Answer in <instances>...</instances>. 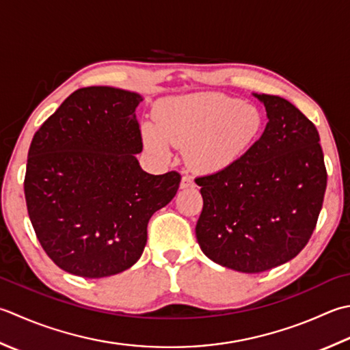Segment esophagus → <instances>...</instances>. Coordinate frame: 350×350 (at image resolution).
Masks as SVG:
<instances>
[{"mask_svg": "<svg viewBox=\"0 0 350 350\" xmlns=\"http://www.w3.org/2000/svg\"><path fill=\"white\" fill-rule=\"evenodd\" d=\"M194 187H196V183H194L193 179H191V177H188V176H183V177H182V180H180V188H182V189L194 188Z\"/></svg>", "mask_w": 350, "mask_h": 350, "instance_id": "obj_1", "label": "esophagus"}]
</instances>
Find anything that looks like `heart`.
<instances>
[{"instance_id": "b5f03b06", "label": "heart", "mask_w": 350, "mask_h": 350, "mask_svg": "<svg viewBox=\"0 0 350 350\" xmlns=\"http://www.w3.org/2000/svg\"><path fill=\"white\" fill-rule=\"evenodd\" d=\"M156 127L142 126V139L154 156H170L167 144L185 148L197 173L215 174L230 168L261 136L264 115L256 106L220 92H197L161 101Z\"/></svg>"}]
</instances>
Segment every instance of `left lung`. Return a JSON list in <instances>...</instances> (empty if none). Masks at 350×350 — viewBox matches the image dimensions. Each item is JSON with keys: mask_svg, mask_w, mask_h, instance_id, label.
I'll return each mask as SVG.
<instances>
[{"mask_svg": "<svg viewBox=\"0 0 350 350\" xmlns=\"http://www.w3.org/2000/svg\"><path fill=\"white\" fill-rule=\"evenodd\" d=\"M253 95L269 118L261 138L230 168L196 179L203 197L198 245L211 261L241 273L299 255L316 229L327 180L316 126L285 98Z\"/></svg>", "mask_w": 350, "mask_h": 350, "instance_id": "1", "label": "left lung"}]
</instances>
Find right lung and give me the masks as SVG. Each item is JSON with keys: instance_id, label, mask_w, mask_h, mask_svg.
<instances>
[{"instance_id": "add662e5", "label": "right lung", "mask_w": 350, "mask_h": 350, "mask_svg": "<svg viewBox=\"0 0 350 350\" xmlns=\"http://www.w3.org/2000/svg\"><path fill=\"white\" fill-rule=\"evenodd\" d=\"M142 95L111 86L72 92L33 136L24 193L29 217L51 261L98 279L130 269L147 224L179 189L180 174H148L136 154Z\"/></svg>"}]
</instances>
